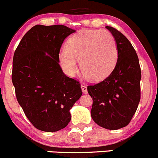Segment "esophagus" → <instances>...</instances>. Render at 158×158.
<instances>
[{
  "label": "esophagus",
  "instance_id": "34e87169",
  "mask_svg": "<svg viewBox=\"0 0 158 158\" xmlns=\"http://www.w3.org/2000/svg\"><path fill=\"white\" fill-rule=\"evenodd\" d=\"M81 89L82 91L83 92V93H87V86L84 83L81 84Z\"/></svg>",
  "mask_w": 158,
  "mask_h": 158
}]
</instances>
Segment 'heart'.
Returning a JSON list of instances; mask_svg holds the SVG:
<instances>
[{
	"instance_id": "obj_1",
	"label": "heart",
	"mask_w": 158,
	"mask_h": 158,
	"mask_svg": "<svg viewBox=\"0 0 158 158\" xmlns=\"http://www.w3.org/2000/svg\"><path fill=\"white\" fill-rule=\"evenodd\" d=\"M118 60V47L112 35L106 30H81L69 38L66 48L59 53L65 73L74 76L79 60L81 70L92 81H99L111 73Z\"/></svg>"
}]
</instances>
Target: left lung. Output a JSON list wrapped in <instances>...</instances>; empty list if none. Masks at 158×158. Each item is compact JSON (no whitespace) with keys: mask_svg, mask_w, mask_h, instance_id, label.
I'll use <instances>...</instances> for the list:
<instances>
[{"mask_svg":"<svg viewBox=\"0 0 158 158\" xmlns=\"http://www.w3.org/2000/svg\"><path fill=\"white\" fill-rule=\"evenodd\" d=\"M118 47L114 69L106 79L89 85L93 100L91 116L102 128L117 130L127 126L138 109L141 98V68L138 55L130 41L118 30L106 27Z\"/></svg>","mask_w":158,"mask_h":158,"instance_id":"8db88e82","label":"left lung"}]
</instances>
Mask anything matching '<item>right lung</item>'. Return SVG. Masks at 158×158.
Masks as SVG:
<instances>
[{"label": "right lung", "instance_id": "right-lung-1", "mask_svg": "<svg viewBox=\"0 0 158 158\" xmlns=\"http://www.w3.org/2000/svg\"><path fill=\"white\" fill-rule=\"evenodd\" d=\"M74 32L64 25H36L14 52L12 82L17 102L40 131L54 132L67 126L69 110L82 94L79 82L66 76L59 64L62 44Z\"/></svg>", "mask_w": 158, "mask_h": 158}]
</instances>
